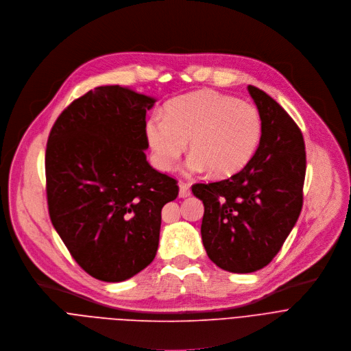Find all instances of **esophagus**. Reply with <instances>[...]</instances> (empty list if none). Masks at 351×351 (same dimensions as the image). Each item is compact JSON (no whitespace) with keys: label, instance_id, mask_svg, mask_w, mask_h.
Instances as JSON below:
<instances>
[{"label":"esophagus","instance_id":"esophagus-1","mask_svg":"<svg viewBox=\"0 0 351 351\" xmlns=\"http://www.w3.org/2000/svg\"><path fill=\"white\" fill-rule=\"evenodd\" d=\"M178 186H180V192H178L180 197H188V196H191V189H189V186H188L186 184L180 182Z\"/></svg>","mask_w":351,"mask_h":351}]
</instances>
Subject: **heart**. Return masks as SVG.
<instances>
[{"instance_id": "1", "label": "heart", "mask_w": 351, "mask_h": 351, "mask_svg": "<svg viewBox=\"0 0 351 351\" xmlns=\"http://www.w3.org/2000/svg\"><path fill=\"white\" fill-rule=\"evenodd\" d=\"M145 132L160 170L170 171L189 141L188 174L210 170L215 177H228L254 158L263 138V121L254 106L235 97L196 91L169 101L165 117L152 116Z\"/></svg>"}]
</instances>
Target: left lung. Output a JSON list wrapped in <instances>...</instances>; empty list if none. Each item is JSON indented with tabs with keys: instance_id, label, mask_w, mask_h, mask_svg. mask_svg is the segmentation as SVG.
I'll return each instance as SVG.
<instances>
[{
	"instance_id": "8db88e82",
	"label": "left lung",
	"mask_w": 351,
	"mask_h": 351,
	"mask_svg": "<svg viewBox=\"0 0 351 351\" xmlns=\"http://www.w3.org/2000/svg\"><path fill=\"white\" fill-rule=\"evenodd\" d=\"M263 121V138L250 163L228 180L195 184L203 202L200 234L208 258L220 268L247 274L281 250L303 206L306 147L285 109L247 86Z\"/></svg>"
}]
</instances>
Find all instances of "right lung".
<instances>
[{"label":"right lung","mask_w":351,"mask_h":351,"mask_svg":"<svg viewBox=\"0 0 351 351\" xmlns=\"http://www.w3.org/2000/svg\"><path fill=\"white\" fill-rule=\"evenodd\" d=\"M156 98L101 86L70 104L47 143L48 210L77 264L104 282H121L158 252L162 208L177 181L155 170L144 151L147 110Z\"/></svg>","instance_id":"obj_1"}]
</instances>
